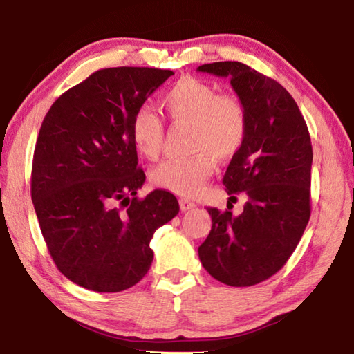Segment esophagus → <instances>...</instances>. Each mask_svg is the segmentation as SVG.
<instances>
[{
    "instance_id": "1",
    "label": "esophagus",
    "mask_w": 354,
    "mask_h": 354,
    "mask_svg": "<svg viewBox=\"0 0 354 354\" xmlns=\"http://www.w3.org/2000/svg\"><path fill=\"white\" fill-rule=\"evenodd\" d=\"M179 207H181V211H190V209H194V207H196V205L194 201H190L189 198H181L179 200Z\"/></svg>"
}]
</instances>
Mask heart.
Segmentation results:
<instances>
[{"label":"heart","mask_w":354,"mask_h":354,"mask_svg":"<svg viewBox=\"0 0 354 354\" xmlns=\"http://www.w3.org/2000/svg\"><path fill=\"white\" fill-rule=\"evenodd\" d=\"M162 106L173 123L192 124L194 156L169 159L151 170V181L176 195L194 196L215 169V156L230 159L247 136V111L241 100L220 95L214 86L195 77H181L164 93ZM131 140L147 159L159 158L164 147L162 120L149 107L134 112Z\"/></svg>","instance_id":"heart-1"}]
</instances>
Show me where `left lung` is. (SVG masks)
Listing matches in <instances>:
<instances>
[{"label": "left lung", "mask_w": 354, "mask_h": 354, "mask_svg": "<svg viewBox=\"0 0 354 354\" xmlns=\"http://www.w3.org/2000/svg\"><path fill=\"white\" fill-rule=\"evenodd\" d=\"M230 77L247 111V136L223 176L230 195H247L241 215L209 207L212 227L198 256L220 283L247 287L283 268L310 217V145L306 122L290 93L242 62L200 65ZM236 198V196H231Z\"/></svg>", "instance_id": "1"}]
</instances>
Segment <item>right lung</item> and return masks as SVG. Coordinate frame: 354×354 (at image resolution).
Listing matches in <instances>:
<instances>
[{
    "mask_svg": "<svg viewBox=\"0 0 354 354\" xmlns=\"http://www.w3.org/2000/svg\"><path fill=\"white\" fill-rule=\"evenodd\" d=\"M171 70L95 71L62 93L44 118L34 149L31 196L41 234L64 277L93 292H122L145 277L149 241L179 212L175 195L137 198L129 124Z\"/></svg>",
    "mask_w": 354,
    "mask_h": 354,
    "instance_id": "add662e5",
    "label": "right lung"
}]
</instances>
